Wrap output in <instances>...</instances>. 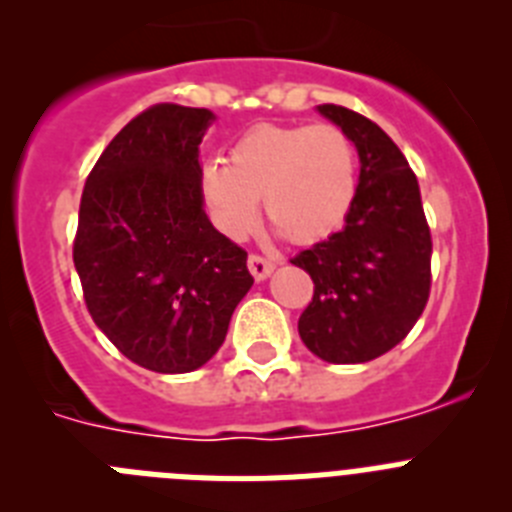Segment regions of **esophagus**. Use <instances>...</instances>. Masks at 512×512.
<instances>
[{
  "mask_svg": "<svg viewBox=\"0 0 512 512\" xmlns=\"http://www.w3.org/2000/svg\"><path fill=\"white\" fill-rule=\"evenodd\" d=\"M248 271H251L256 282H264L271 271H274V261L264 259L259 253H251V256H248Z\"/></svg>",
  "mask_w": 512,
  "mask_h": 512,
  "instance_id": "1",
  "label": "esophagus"
}]
</instances>
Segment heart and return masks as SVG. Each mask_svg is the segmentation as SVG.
Wrapping results in <instances>:
<instances>
[{"instance_id": "obj_1", "label": "heart", "mask_w": 512, "mask_h": 512, "mask_svg": "<svg viewBox=\"0 0 512 512\" xmlns=\"http://www.w3.org/2000/svg\"><path fill=\"white\" fill-rule=\"evenodd\" d=\"M359 156L338 125H259L235 140L228 164L202 169V197L212 220L230 238L256 223V200L292 243L323 241L354 205Z\"/></svg>"}]
</instances>
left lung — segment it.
<instances>
[{"label":"left lung","mask_w":512,"mask_h":512,"mask_svg":"<svg viewBox=\"0 0 512 512\" xmlns=\"http://www.w3.org/2000/svg\"><path fill=\"white\" fill-rule=\"evenodd\" d=\"M318 112L351 135L361 171L343 230L292 259L315 284L297 328L328 364H364L395 348L423 315L431 228L418 179L395 140L341 104H320Z\"/></svg>","instance_id":"8db88e82"}]
</instances>
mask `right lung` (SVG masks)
Returning <instances> with one entry per match:
<instances>
[{
    "label": "right lung",
    "instance_id": "obj_1",
    "mask_svg": "<svg viewBox=\"0 0 512 512\" xmlns=\"http://www.w3.org/2000/svg\"><path fill=\"white\" fill-rule=\"evenodd\" d=\"M210 110L153 104L87 176L74 238L84 302L122 356L158 374L217 354L251 289L241 246L202 210L200 143Z\"/></svg>",
    "mask_w": 512,
    "mask_h": 512
}]
</instances>
